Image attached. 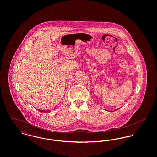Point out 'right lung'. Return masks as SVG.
<instances>
[{
    "instance_id": "right-lung-1",
    "label": "right lung",
    "mask_w": 157,
    "mask_h": 157,
    "mask_svg": "<svg viewBox=\"0 0 157 157\" xmlns=\"http://www.w3.org/2000/svg\"><path fill=\"white\" fill-rule=\"evenodd\" d=\"M39 111H40V112H49V111L48 110V111H43V110H40V109H37Z\"/></svg>"
}]
</instances>
